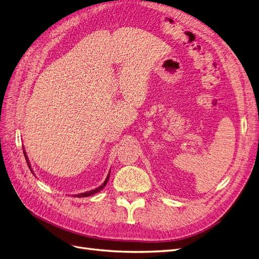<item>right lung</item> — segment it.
<instances>
[{"label": "right lung", "mask_w": 259, "mask_h": 259, "mask_svg": "<svg viewBox=\"0 0 259 259\" xmlns=\"http://www.w3.org/2000/svg\"><path fill=\"white\" fill-rule=\"evenodd\" d=\"M23 154H25V158H26V161H27V163H28V166H29V168L31 169V165H30V163H29V160H28V156H27V154H26L25 149H23ZM31 171H32V169H31ZM32 174H33V171H32ZM109 176H110V173L108 174V176H107V178H106V180H105V183H104L103 185H101V186H99L98 188H96V189L91 190V191H88V192H84V193H80V194H75V197H77V198L90 197V195H93V194H95V193L99 192L101 189H104V187L107 185V183H108V179H109Z\"/></svg>", "instance_id": "right-lung-1"}]
</instances>
